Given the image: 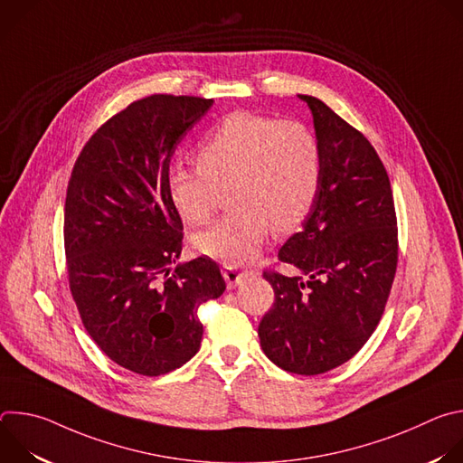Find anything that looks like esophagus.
<instances>
[{
	"label": "esophagus",
	"mask_w": 463,
	"mask_h": 463,
	"mask_svg": "<svg viewBox=\"0 0 463 463\" xmlns=\"http://www.w3.org/2000/svg\"><path fill=\"white\" fill-rule=\"evenodd\" d=\"M223 279L227 282L229 288H236V286H241L243 282H247L249 279H252L256 273L252 269H245V271H240L236 266H231V263H223Z\"/></svg>",
	"instance_id": "esophagus-1"
}]
</instances>
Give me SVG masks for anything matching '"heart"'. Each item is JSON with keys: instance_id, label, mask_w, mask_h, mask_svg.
I'll return each mask as SVG.
<instances>
[{"instance_id": "b5f03b06", "label": "heart", "mask_w": 463, "mask_h": 463, "mask_svg": "<svg viewBox=\"0 0 463 463\" xmlns=\"http://www.w3.org/2000/svg\"><path fill=\"white\" fill-rule=\"evenodd\" d=\"M318 141L297 120L254 111L223 117L197 148V165H174L168 195L190 225H205L229 188L232 211L197 234L195 249L229 263L250 260L271 229L295 231L309 216L320 188Z\"/></svg>"}]
</instances>
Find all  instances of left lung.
Wrapping results in <instances>:
<instances>
[{
    "mask_svg": "<svg viewBox=\"0 0 463 463\" xmlns=\"http://www.w3.org/2000/svg\"><path fill=\"white\" fill-rule=\"evenodd\" d=\"M298 99L313 115L320 188L302 231L279 250L298 275L263 271L275 304L258 337L282 370L317 375L350 361L377 327L398 268V220L370 141L322 100Z\"/></svg>",
    "mask_w": 463,
    "mask_h": 463,
    "instance_id": "left-lung-1",
    "label": "left lung"
}]
</instances>
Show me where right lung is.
<instances>
[{
  "label": "right lung",
  "instance_id": "1",
  "mask_svg": "<svg viewBox=\"0 0 463 463\" xmlns=\"http://www.w3.org/2000/svg\"><path fill=\"white\" fill-rule=\"evenodd\" d=\"M213 99L152 95L104 122L68 184L63 245L82 324L118 366L168 373L202 346L197 307L222 297L209 256L186 263L183 222L168 195L170 159Z\"/></svg>",
  "mask_w": 463,
  "mask_h": 463
}]
</instances>
